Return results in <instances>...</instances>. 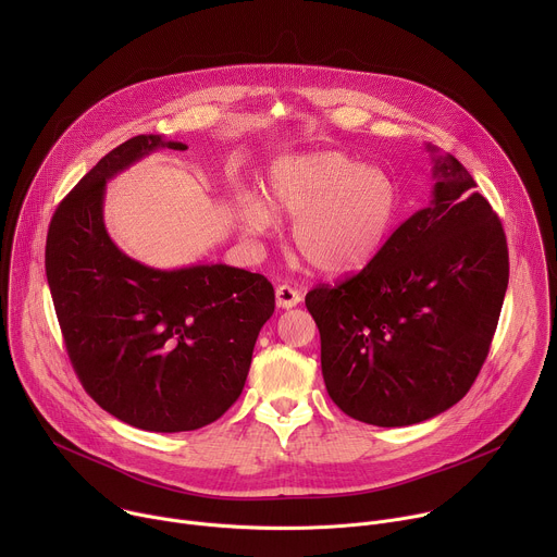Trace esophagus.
I'll return each instance as SVG.
<instances>
[{
  "label": "esophagus",
  "mask_w": 557,
  "mask_h": 557,
  "mask_svg": "<svg viewBox=\"0 0 557 557\" xmlns=\"http://www.w3.org/2000/svg\"><path fill=\"white\" fill-rule=\"evenodd\" d=\"M275 301H277L280 308H293V306H297V304L301 301V295H299V290H295L293 286L282 284V286H277V290H275Z\"/></svg>",
  "instance_id": "esophagus-1"
}]
</instances>
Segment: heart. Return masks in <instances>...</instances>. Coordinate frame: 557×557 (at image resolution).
<instances>
[{
	"label": "heart",
	"instance_id": "1",
	"mask_svg": "<svg viewBox=\"0 0 557 557\" xmlns=\"http://www.w3.org/2000/svg\"><path fill=\"white\" fill-rule=\"evenodd\" d=\"M267 196L269 202L253 191L235 198L243 231L260 237L277 226V215L293 218V247L326 275L352 273L372 262L401 205L389 174L363 168L337 149L280 158L269 170Z\"/></svg>",
	"mask_w": 557,
	"mask_h": 557
}]
</instances>
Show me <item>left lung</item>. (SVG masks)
<instances>
[{
    "mask_svg": "<svg viewBox=\"0 0 557 557\" xmlns=\"http://www.w3.org/2000/svg\"><path fill=\"white\" fill-rule=\"evenodd\" d=\"M434 178L430 207L372 262L306 295L326 389L361 423L404 428L449 410L479 376L498 326L509 284L503 224L454 156H434Z\"/></svg>",
    "mask_w": 557,
    "mask_h": 557,
    "instance_id": "1",
    "label": "left lung"
}]
</instances>
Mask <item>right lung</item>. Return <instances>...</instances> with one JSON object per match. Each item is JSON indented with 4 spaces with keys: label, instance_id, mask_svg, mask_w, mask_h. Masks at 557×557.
Returning <instances> with one entry per match:
<instances>
[{
    "label": "right lung",
    "instance_id": "obj_1",
    "mask_svg": "<svg viewBox=\"0 0 557 557\" xmlns=\"http://www.w3.org/2000/svg\"><path fill=\"white\" fill-rule=\"evenodd\" d=\"M185 143L140 134L106 153L57 207L46 277L72 368L92 399L147 432H189L243 394L256 339L275 310L271 282L226 264L145 267L108 235L110 178Z\"/></svg>",
    "mask_w": 557,
    "mask_h": 557
}]
</instances>
